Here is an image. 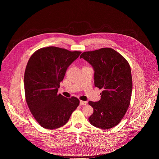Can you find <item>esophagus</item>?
I'll list each match as a JSON object with an SVG mask.
<instances>
[{"mask_svg": "<svg viewBox=\"0 0 159 159\" xmlns=\"http://www.w3.org/2000/svg\"><path fill=\"white\" fill-rule=\"evenodd\" d=\"M87 101H80V105L81 106H85L87 104Z\"/></svg>", "mask_w": 159, "mask_h": 159, "instance_id": "34e87169", "label": "esophagus"}]
</instances>
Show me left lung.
Instances as JSON below:
<instances>
[{
	"label": "left lung",
	"instance_id": "1",
	"mask_svg": "<svg viewBox=\"0 0 159 159\" xmlns=\"http://www.w3.org/2000/svg\"><path fill=\"white\" fill-rule=\"evenodd\" d=\"M94 70V85L102 89L101 99L89 101L94 109L89 118L94 126L107 129L116 126L129 106L132 93V77L127 60L110 48H101L82 53Z\"/></svg>",
	"mask_w": 159,
	"mask_h": 159
}]
</instances>
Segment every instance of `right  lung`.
I'll use <instances>...</instances> for the list:
<instances>
[{
    "label": "right lung",
    "instance_id": "obj_1",
    "mask_svg": "<svg viewBox=\"0 0 159 159\" xmlns=\"http://www.w3.org/2000/svg\"><path fill=\"white\" fill-rule=\"evenodd\" d=\"M80 53L49 47L39 49L30 57L24 77L26 101L43 128L53 129L63 126L79 105L77 98L68 99L57 93L67 68Z\"/></svg>",
    "mask_w": 159,
    "mask_h": 159
}]
</instances>
